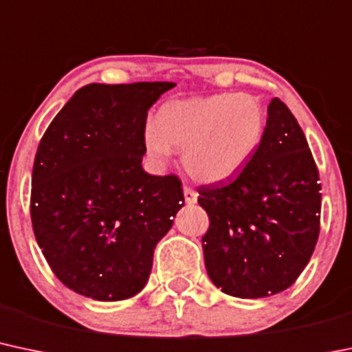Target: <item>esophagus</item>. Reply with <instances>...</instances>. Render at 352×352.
<instances>
[{
    "mask_svg": "<svg viewBox=\"0 0 352 352\" xmlns=\"http://www.w3.org/2000/svg\"><path fill=\"white\" fill-rule=\"evenodd\" d=\"M184 197H185V202H187L188 206H192V204L197 202V192L194 188L184 187Z\"/></svg>",
    "mask_w": 352,
    "mask_h": 352,
    "instance_id": "obj_1",
    "label": "esophagus"
}]
</instances>
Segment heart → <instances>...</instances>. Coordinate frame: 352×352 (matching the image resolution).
<instances>
[{"label":"heart","mask_w":352,"mask_h":352,"mask_svg":"<svg viewBox=\"0 0 352 352\" xmlns=\"http://www.w3.org/2000/svg\"><path fill=\"white\" fill-rule=\"evenodd\" d=\"M265 132V110L249 94H215L172 100L145 130L148 155L164 164L182 148V165L192 179L215 184L245 167Z\"/></svg>","instance_id":"heart-1"}]
</instances>
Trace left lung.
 Wrapping results in <instances>:
<instances>
[{"instance_id": "left-lung-1", "label": "left lung", "mask_w": 352, "mask_h": 352, "mask_svg": "<svg viewBox=\"0 0 352 352\" xmlns=\"http://www.w3.org/2000/svg\"><path fill=\"white\" fill-rule=\"evenodd\" d=\"M267 115L261 145L237 177L197 188L210 220L202 237L208 277L242 299L291 287L319 237V172L302 129L279 98Z\"/></svg>"}]
</instances>
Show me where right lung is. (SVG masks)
<instances>
[{
	"mask_svg": "<svg viewBox=\"0 0 352 352\" xmlns=\"http://www.w3.org/2000/svg\"><path fill=\"white\" fill-rule=\"evenodd\" d=\"M175 83H90L58 111L38 145L33 232L58 279L96 300L144 289L153 250L184 207L177 175L142 168L148 108Z\"/></svg>",
	"mask_w": 352,
	"mask_h": 352,
	"instance_id": "add662e5",
	"label": "right lung"
}]
</instances>
